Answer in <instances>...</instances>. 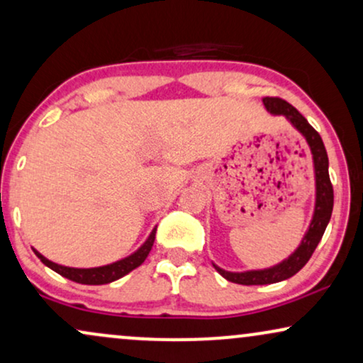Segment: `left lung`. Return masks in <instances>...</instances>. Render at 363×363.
Returning a JSON list of instances; mask_svg holds the SVG:
<instances>
[{"label": "left lung", "instance_id": "left-lung-1", "mask_svg": "<svg viewBox=\"0 0 363 363\" xmlns=\"http://www.w3.org/2000/svg\"><path fill=\"white\" fill-rule=\"evenodd\" d=\"M263 104L266 110H268L269 113H273V116L286 117V121L305 137L306 144H308L315 169V211L310 226L306 229L300 246H298L286 259H283L281 263L274 264L272 268L250 269V272L240 273L226 272V269L219 268L218 264L213 263L216 272L221 274L223 278L238 284H272L283 281V279H288L291 278L293 274H296L306 263H308L315 247L318 246L325 229H327L330 218H332L333 211V187L332 182H330L328 155L327 150H325L322 137H320L318 132L310 125L308 121H306L293 105L284 102V100L277 97H264Z\"/></svg>", "mask_w": 363, "mask_h": 363}]
</instances>
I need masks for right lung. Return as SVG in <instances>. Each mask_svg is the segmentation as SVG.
<instances>
[{"label": "right lung", "mask_w": 363, "mask_h": 363, "mask_svg": "<svg viewBox=\"0 0 363 363\" xmlns=\"http://www.w3.org/2000/svg\"><path fill=\"white\" fill-rule=\"evenodd\" d=\"M155 231H157V228L152 229V233H150L147 240L144 241V245H142L137 251H134L132 255H128V256H125V258L116 261V263L97 266V268H70V266L57 264V263H53V261L45 258V256L38 253L35 247H33V251L45 266H48L50 269H53V272L62 274V277L72 279V281L82 283V284H107V283L116 281V279H118V278L125 277L127 273H130L132 269H135L137 266H140L142 263H144L145 258H147L150 253V250H152V245L155 240Z\"/></svg>", "instance_id": "right-lung-1"}]
</instances>
